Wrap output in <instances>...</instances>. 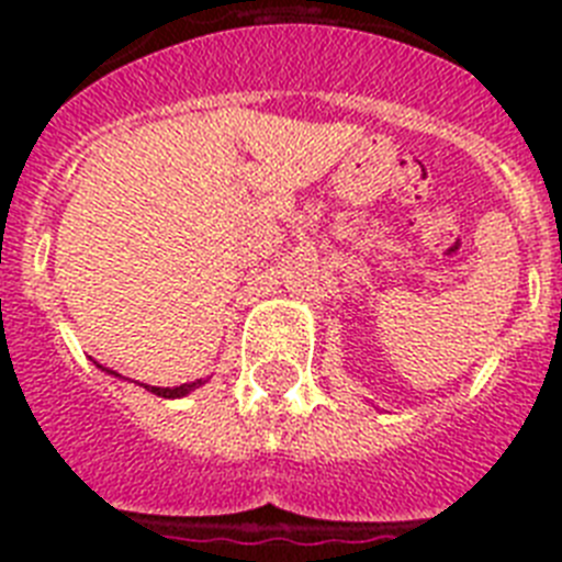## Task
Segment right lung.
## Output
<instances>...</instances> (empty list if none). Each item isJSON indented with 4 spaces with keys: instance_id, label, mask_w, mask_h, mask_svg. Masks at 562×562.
<instances>
[{
    "instance_id": "obj_1",
    "label": "right lung",
    "mask_w": 562,
    "mask_h": 562,
    "mask_svg": "<svg viewBox=\"0 0 562 562\" xmlns=\"http://www.w3.org/2000/svg\"><path fill=\"white\" fill-rule=\"evenodd\" d=\"M98 369H103V366H98ZM109 374H114V371H109ZM114 376H121V374H114ZM202 380L196 382H186V385H177V389H160V385H146V391H151V394L157 396H166V400H180V396L191 394L193 389H200Z\"/></svg>"
}]
</instances>
